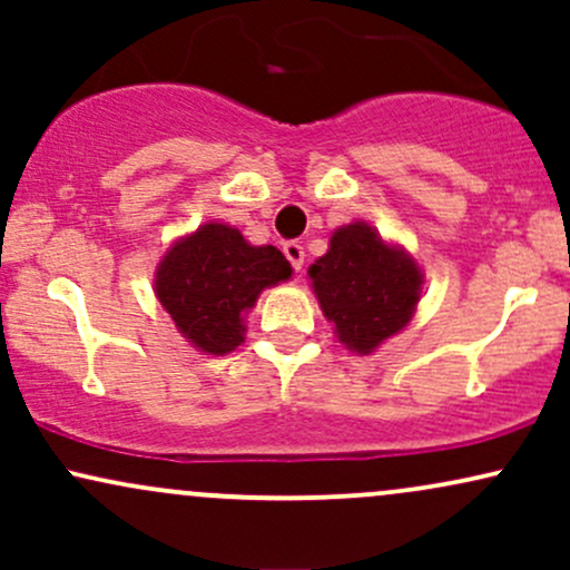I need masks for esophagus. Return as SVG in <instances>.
Returning <instances> with one entry per match:
<instances>
[{"mask_svg": "<svg viewBox=\"0 0 570 570\" xmlns=\"http://www.w3.org/2000/svg\"><path fill=\"white\" fill-rule=\"evenodd\" d=\"M284 254L286 259H289V265L294 267V271H303V263H305V248L303 244H297V240H286L284 244Z\"/></svg>", "mask_w": 570, "mask_h": 570, "instance_id": "esophagus-1", "label": "esophagus"}]
</instances>
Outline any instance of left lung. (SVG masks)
Wrapping results in <instances>:
<instances>
[{"label": "left lung", "instance_id": "1", "mask_svg": "<svg viewBox=\"0 0 570 570\" xmlns=\"http://www.w3.org/2000/svg\"><path fill=\"white\" fill-rule=\"evenodd\" d=\"M307 276L337 340L356 353H372L404 330L421 299V271L412 257L383 244L362 222L340 227Z\"/></svg>", "mask_w": 570, "mask_h": 570}]
</instances>
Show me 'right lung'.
<instances>
[{"label": "right lung", "instance_id": "1", "mask_svg": "<svg viewBox=\"0 0 570 570\" xmlns=\"http://www.w3.org/2000/svg\"><path fill=\"white\" fill-rule=\"evenodd\" d=\"M289 276L276 246H252L235 227L208 222L168 248L155 292L195 348L222 356L244 343V313L257 294Z\"/></svg>", "mask_w": 570, "mask_h": 570}]
</instances>
